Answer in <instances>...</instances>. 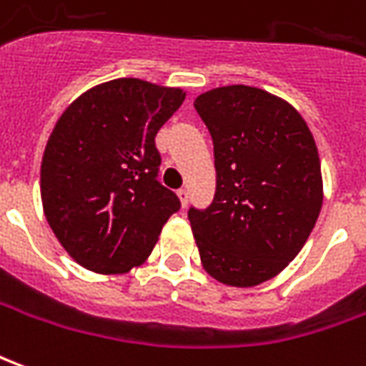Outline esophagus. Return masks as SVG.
Here are the masks:
<instances>
[{
	"label": "esophagus",
	"instance_id": "1",
	"mask_svg": "<svg viewBox=\"0 0 366 366\" xmlns=\"http://www.w3.org/2000/svg\"><path fill=\"white\" fill-rule=\"evenodd\" d=\"M177 197H179V203H181V207H187V203H189L187 189H179Z\"/></svg>",
	"mask_w": 366,
	"mask_h": 366
}]
</instances>
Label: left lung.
Segmentation results:
<instances>
[{
    "mask_svg": "<svg viewBox=\"0 0 366 366\" xmlns=\"http://www.w3.org/2000/svg\"><path fill=\"white\" fill-rule=\"evenodd\" d=\"M195 108L211 132L217 169L211 207L189 209L201 264L224 286H258L294 260L317 222L315 139L294 106L262 88H212Z\"/></svg>",
    "mask_w": 366,
    "mask_h": 366,
    "instance_id": "obj_1",
    "label": "left lung"
}]
</instances>
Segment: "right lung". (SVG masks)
Masks as SVG:
<instances>
[{"label":"right lung","instance_id":"right-lung-1","mask_svg":"<svg viewBox=\"0 0 366 366\" xmlns=\"http://www.w3.org/2000/svg\"><path fill=\"white\" fill-rule=\"evenodd\" d=\"M185 94L142 79L108 80L54 124L41 162L43 212L82 268L126 274L142 266L179 211L177 195L155 179V136Z\"/></svg>","mask_w":366,"mask_h":366}]
</instances>
